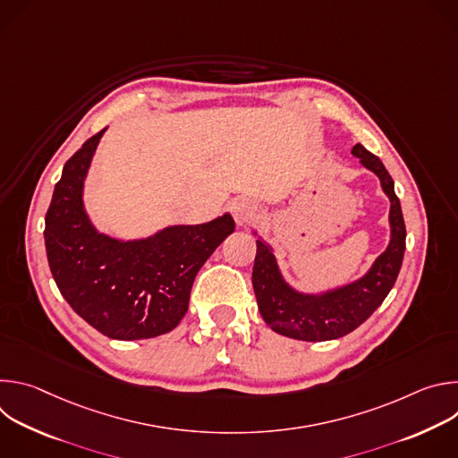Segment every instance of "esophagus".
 Instances as JSON below:
<instances>
[{
    "label": "esophagus",
    "mask_w": 458,
    "mask_h": 458,
    "mask_svg": "<svg viewBox=\"0 0 458 458\" xmlns=\"http://www.w3.org/2000/svg\"><path fill=\"white\" fill-rule=\"evenodd\" d=\"M230 212L239 226L250 223L255 216V205L250 199H235L230 205Z\"/></svg>",
    "instance_id": "esophagus-1"
}]
</instances>
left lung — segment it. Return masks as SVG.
<instances>
[{"label":"left lung","instance_id":"obj_1","mask_svg":"<svg viewBox=\"0 0 458 458\" xmlns=\"http://www.w3.org/2000/svg\"><path fill=\"white\" fill-rule=\"evenodd\" d=\"M352 154L378 175L382 190L391 201L389 244L359 281L320 295H308L284 283L272 248L259 239L251 272L257 306L270 328L284 337L318 343L348 335L382 304L401 272L406 250V225L394 179L382 161L360 143L353 147Z\"/></svg>","mask_w":458,"mask_h":458}]
</instances>
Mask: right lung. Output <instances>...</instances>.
Listing matches in <instances>:
<instances>
[{
    "mask_svg": "<svg viewBox=\"0 0 458 458\" xmlns=\"http://www.w3.org/2000/svg\"><path fill=\"white\" fill-rule=\"evenodd\" d=\"M105 130L64 163L55 182L45 216L48 267L64 301L99 334L117 341L152 339L181 322L195 276L235 223L225 214L140 241L99 233L83 207V182Z\"/></svg>",
    "mask_w": 458,
    "mask_h": 458,
    "instance_id": "obj_1",
    "label": "right lung"
}]
</instances>
